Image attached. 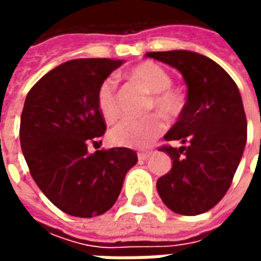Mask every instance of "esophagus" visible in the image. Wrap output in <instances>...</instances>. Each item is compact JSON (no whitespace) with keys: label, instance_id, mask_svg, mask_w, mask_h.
Instances as JSON below:
<instances>
[{"label":"esophagus","instance_id":"1","mask_svg":"<svg viewBox=\"0 0 261 261\" xmlns=\"http://www.w3.org/2000/svg\"><path fill=\"white\" fill-rule=\"evenodd\" d=\"M151 156V152L149 151H145V152H138V159L140 161H145Z\"/></svg>","mask_w":261,"mask_h":261}]
</instances>
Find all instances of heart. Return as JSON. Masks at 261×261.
Listing matches in <instances>:
<instances>
[{"instance_id":"heart-1","label":"heart","mask_w":261,"mask_h":261,"mask_svg":"<svg viewBox=\"0 0 261 261\" xmlns=\"http://www.w3.org/2000/svg\"><path fill=\"white\" fill-rule=\"evenodd\" d=\"M130 80L140 82L148 92L152 93L149 109H156L159 113L168 119L179 116L183 108V99L172 88V78L168 71L156 63L144 61L127 72ZM97 109L108 123H113L119 117V103L113 80H105L99 86L96 95ZM165 130L164 119L156 113L141 119H125L114 125L109 133V140L116 147L144 149Z\"/></svg>"}]
</instances>
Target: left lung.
<instances>
[{
    "mask_svg": "<svg viewBox=\"0 0 261 261\" xmlns=\"http://www.w3.org/2000/svg\"><path fill=\"white\" fill-rule=\"evenodd\" d=\"M147 57L176 68L185 78L187 99L165 140L172 169L156 189L165 205L181 215L211 210L228 192L246 145L247 121L235 81L215 61L189 50L152 51Z\"/></svg>",
    "mask_w": 261,
    "mask_h": 261,
    "instance_id": "obj_1",
    "label": "left lung"
}]
</instances>
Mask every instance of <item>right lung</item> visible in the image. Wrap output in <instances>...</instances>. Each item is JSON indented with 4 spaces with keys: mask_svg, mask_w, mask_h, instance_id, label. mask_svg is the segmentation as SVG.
<instances>
[{
    "mask_svg": "<svg viewBox=\"0 0 261 261\" xmlns=\"http://www.w3.org/2000/svg\"><path fill=\"white\" fill-rule=\"evenodd\" d=\"M123 60L65 61L33 85L20 116V147L33 180L54 205L80 218L102 215L137 164L128 148L88 152L105 134L97 89Z\"/></svg>",
    "mask_w": 261,
    "mask_h": 261,
    "instance_id": "obj_1",
    "label": "right lung"
}]
</instances>
